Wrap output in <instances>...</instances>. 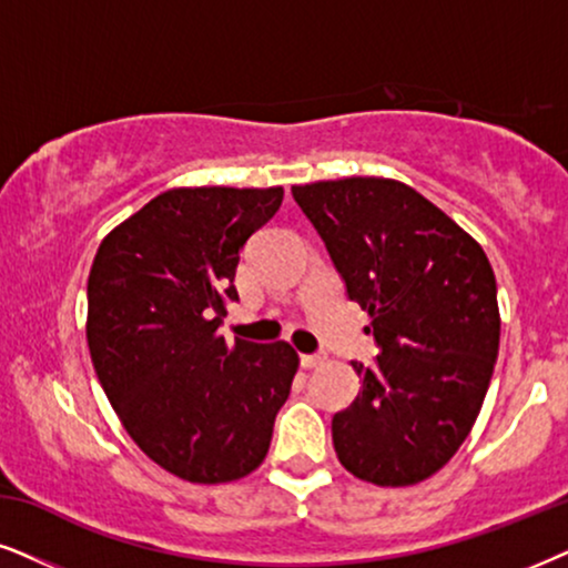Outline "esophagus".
Here are the masks:
<instances>
[{
  "label": "esophagus",
  "mask_w": 568,
  "mask_h": 568,
  "mask_svg": "<svg viewBox=\"0 0 568 568\" xmlns=\"http://www.w3.org/2000/svg\"><path fill=\"white\" fill-rule=\"evenodd\" d=\"M325 362H327V356H322V354H301V367L304 369H314Z\"/></svg>",
  "instance_id": "1"
}]
</instances>
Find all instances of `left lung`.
I'll use <instances>...</instances> for the list:
<instances>
[{
  "label": "left lung",
  "instance_id": "8db88e82",
  "mask_svg": "<svg viewBox=\"0 0 568 568\" xmlns=\"http://www.w3.org/2000/svg\"><path fill=\"white\" fill-rule=\"evenodd\" d=\"M346 293L369 314L377 367L333 416L351 475L379 487L433 477L475 427L500 343L485 251L433 201L390 178L293 185Z\"/></svg>",
  "mask_w": 568,
  "mask_h": 568
}]
</instances>
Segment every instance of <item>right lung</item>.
<instances>
[{
  "instance_id": "obj_1",
  "label": "right lung",
  "mask_w": 568,
  "mask_h": 568,
  "mask_svg": "<svg viewBox=\"0 0 568 568\" xmlns=\"http://www.w3.org/2000/svg\"><path fill=\"white\" fill-rule=\"evenodd\" d=\"M283 189H172L106 235L89 275L93 369L133 443L199 485L251 475L270 450L298 354L285 341L225 343L241 248Z\"/></svg>"
}]
</instances>
